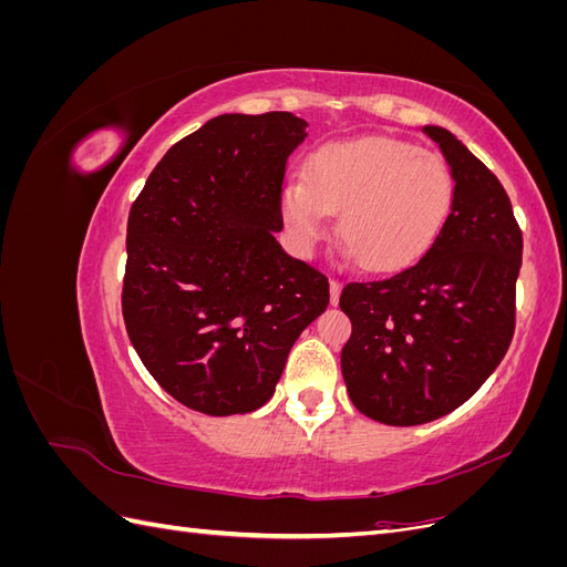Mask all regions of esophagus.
Masks as SVG:
<instances>
[{
    "label": "esophagus",
    "instance_id": "34e87169",
    "mask_svg": "<svg viewBox=\"0 0 567 567\" xmlns=\"http://www.w3.org/2000/svg\"><path fill=\"white\" fill-rule=\"evenodd\" d=\"M329 290H331V305H338V300H340V281L331 279L329 281Z\"/></svg>",
    "mask_w": 567,
    "mask_h": 567
}]
</instances>
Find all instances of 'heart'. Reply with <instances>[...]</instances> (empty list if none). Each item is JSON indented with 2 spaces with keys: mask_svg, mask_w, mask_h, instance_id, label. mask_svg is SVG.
I'll list each match as a JSON object with an SVG mask.
<instances>
[{
  "mask_svg": "<svg viewBox=\"0 0 567 567\" xmlns=\"http://www.w3.org/2000/svg\"><path fill=\"white\" fill-rule=\"evenodd\" d=\"M454 200V177L437 153L390 136L319 146L302 177L281 186L284 225L310 255L338 213V236L369 271L414 265L435 244Z\"/></svg>",
  "mask_w": 567,
  "mask_h": 567,
  "instance_id": "1",
  "label": "heart"
}]
</instances>
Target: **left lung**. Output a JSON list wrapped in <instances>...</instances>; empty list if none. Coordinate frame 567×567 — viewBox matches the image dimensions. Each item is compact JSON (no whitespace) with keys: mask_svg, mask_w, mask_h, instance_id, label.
Wrapping results in <instances>:
<instances>
[{"mask_svg":"<svg viewBox=\"0 0 567 567\" xmlns=\"http://www.w3.org/2000/svg\"><path fill=\"white\" fill-rule=\"evenodd\" d=\"M423 132L452 167V213L416 265L340 293L352 321L342 379L352 404L385 425L435 421L473 398L516 326L523 234L504 186L450 130Z\"/></svg>","mask_w":567,"mask_h":567,"instance_id":"1","label":"left lung"}]
</instances>
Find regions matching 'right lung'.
Instances as JSON below:
<instances>
[{
	"instance_id": "1",
	"label": "right lung",
	"mask_w": 567,
	"mask_h": 567,
	"mask_svg": "<svg viewBox=\"0 0 567 567\" xmlns=\"http://www.w3.org/2000/svg\"><path fill=\"white\" fill-rule=\"evenodd\" d=\"M305 130L286 111L217 115L165 153L130 210V340L161 388L200 414L269 402L293 342L329 305L323 274L274 238Z\"/></svg>"
}]
</instances>
